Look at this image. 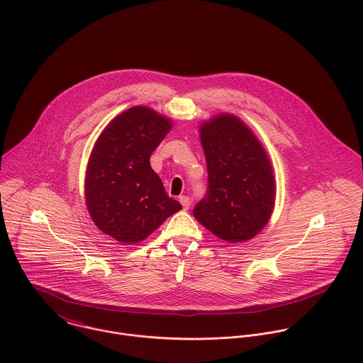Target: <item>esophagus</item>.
<instances>
[{"label": "esophagus", "mask_w": 363, "mask_h": 363, "mask_svg": "<svg viewBox=\"0 0 363 363\" xmlns=\"http://www.w3.org/2000/svg\"><path fill=\"white\" fill-rule=\"evenodd\" d=\"M179 201H180V204L183 206L184 209H189L190 206H191V201H190V199H189L187 196H182V197L179 199Z\"/></svg>", "instance_id": "34e87169"}]
</instances>
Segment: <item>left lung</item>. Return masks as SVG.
<instances>
[{"mask_svg": "<svg viewBox=\"0 0 363 363\" xmlns=\"http://www.w3.org/2000/svg\"><path fill=\"white\" fill-rule=\"evenodd\" d=\"M200 141L207 160L208 193L194 208V218L225 242L253 239L268 223L277 194L262 144L230 113L203 121Z\"/></svg>", "mask_w": 363, "mask_h": 363, "instance_id": "left-lung-1", "label": "left lung"}]
</instances>
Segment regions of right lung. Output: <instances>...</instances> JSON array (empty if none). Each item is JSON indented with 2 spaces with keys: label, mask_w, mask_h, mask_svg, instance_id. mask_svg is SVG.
I'll list each match as a JSON object with an SVG mask.
<instances>
[{
  "label": "right lung",
  "mask_w": 363,
  "mask_h": 363,
  "mask_svg": "<svg viewBox=\"0 0 363 363\" xmlns=\"http://www.w3.org/2000/svg\"><path fill=\"white\" fill-rule=\"evenodd\" d=\"M173 125L147 106L116 116L98 137L85 173L88 212L120 245L140 243L182 206L170 199L150 163Z\"/></svg>",
  "instance_id": "obj_1"
}]
</instances>
